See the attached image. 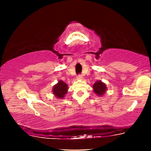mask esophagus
Returning a JSON list of instances; mask_svg holds the SVG:
<instances>
[{"mask_svg": "<svg viewBox=\"0 0 151 151\" xmlns=\"http://www.w3.org/2000/svg\"><path fill=\"white\" fill-rule=\"evenodd\" d=\"M77 79H78V80H81V79H83V76H82V75H79L77 76Z\"/></svg>", "mask_w": 151, "mask_h": 151, "instance_id": "esophagus-1", "label": "esophagus"}]
</instances>
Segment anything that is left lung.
<instances>
[{
    "mask_svg": "<svg viewBox=\"0 0 151 151\" xmlns=\"http://www.w3.org/2000/svg\"><path fill=\"white\" fill-rule=\"evenodd\" d=\"M106 85L101 81H96L93 85V91L94 93H96V94L99 96H103L106 93Z\"/></svg>",
    "mask_w": 151,
    "mask_h": 151,
    "instance_id": "8db88e82",
    "label": "left lung"
}]
</instances>
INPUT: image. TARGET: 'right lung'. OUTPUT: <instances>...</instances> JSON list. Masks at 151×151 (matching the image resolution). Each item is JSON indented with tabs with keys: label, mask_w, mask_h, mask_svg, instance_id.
Masks as SVG:
<instances>
[{
	"label": "right lung",
	"mask_w": 151,
	"mask_h": 151,
	"mask_svg": "<svg viewBox=\"0 0 151 151\" xmlns=\"http://www.w3.org/2000/svg\"><path fill=\"white\" fill-rule=\"evenodd\" d=\"M68 85L63 81H59L57 85L53 86L52 93L58 99H63L67 93Z\"/></svg>",
	"instance_id": "add662e5"
}]
</instances>
